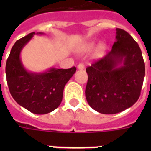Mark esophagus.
Wrapping results in <instances>:
<instances>
[{
    "label": "esophagus",
    "instance_id": "obj_1",
    "mask_svg": "<svg viewBox=\"0 0 151 151\" xmlns=\"http://www.w3.org/2000/svg\"><path fill=\"white\" fill-rule=\"evenodd\" d=\"M84 68H85V65H84V64H82V63H80L78 65V69H80V70L84 69Z\"/></svg>",
    "mask_w": 151,
    "mask_h": 151
}]
</instances>
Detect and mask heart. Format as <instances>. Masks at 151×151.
I'll return each instance as SVG.
<instances>
[{"mask_svg": "<svg viewBox=\"0 0 151 151\" xmlns=\"http://www.w3.org/2000/svg\"><path fill=\"white\" fill-rule=\"evenodd\" d=\"M94 47H95V44L94 43H89L87 45H86V49L87 50H91L94 48ZM105 51V45L104 43H99L97 47V48H96V53H97V55L98 56H103L104 55V53Z\"/></svg>", "mask_w": 151, "mask_h": 151, "instance_id": "1", "label": "heart"}]
</instances>
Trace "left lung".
I'll use <instances>...</instances> for the list:
<instances>
[{
    "mask_svg": "<svg viewBox=\"0 0 151 151\" xmlns=\"http://www.w3.org/2000/svg\"><path fill=\"white\" fill-rule=\"evenodd\" d=\"M86 73L89 105L99 113H119L139 98L145 76L142 51L128 32L116 28L111 52L87 67Z\"/></svg>",
    "mask_w": 151,
    "mask_h": 151,
    "instance_id": "1",
    "label": "left lung"
}]
</instances>
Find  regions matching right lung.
Returning a JSON list of instances; mask_svg holds the SVG:
<instances>
[{"mask_svg":"<svg viewBox=\"0 0 151 151\" xmlns=\"http://www.w3.org/2000/svg\"><path fill=\"white\" fill-rule=\"evenodd\" d=\"M35 33L32 32L16 41L9 56L5 73L9 92L18 104L37 115L49 113L62 101L66 83L75 73L76 68L52 67L44 72H31L25 68L21 52ZM36 35H44L37 32Z\"/></svg>","mask_w":151,"mask_h":151,"instance_id":"1","label":"right lung"}]
</instances>
